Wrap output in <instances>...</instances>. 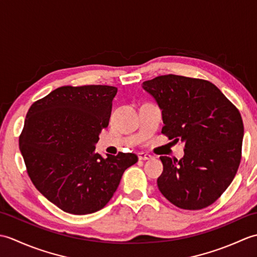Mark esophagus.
Here are the masks:
<instances>
[{
    "label": "esophagus",
    "mask_w": 257,
    "mask_h": 257,
    "mask_svg": "<svg viewBox=\"0 0 257 257\" xmlns=\"http://www.w3.org/2000/svg\"><path fill=\"white\" fill-rule=\"evenodd\" d=\"M138 158L139 160H150L154 157L149 154H146V152H140V154H138Z\"/></svg>",
    "instance_id": "esophagus-1"
}]
</instances>
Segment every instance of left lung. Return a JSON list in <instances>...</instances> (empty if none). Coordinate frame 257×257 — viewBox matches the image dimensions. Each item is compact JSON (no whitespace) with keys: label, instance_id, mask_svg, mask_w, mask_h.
<instances>
[{"label":"left lung","instance_id":"obj_1","mask_svg":"<svg viewBox=\"0 0 257 257\" xmlns=\"http://www.w3.org/2000/svg\"><path fill=\"white\" fill-rule=\"evenodd\" d=\"M143 88L162 110L161 133L184 143L180 160L160 157V192L184 210L214 203L233 181L241 162V113L207 80L170 74L144 81Z\"/></svg>","mask_w":257,"mask_h":257}]
</instances>
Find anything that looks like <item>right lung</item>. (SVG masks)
I'll use <instances>...</instances> for the list:
<instances>
[{
    "label": "right lung",
    "instance_id": "right-lung-1",
    "mask_svg": "<svg viewBox=\"0 0 257 257\" xmlns=\"http://www.w3.org/2000/svg\"><path fill=\"white\" fill-rule=\"evenodd\" d=\"M117 88L106 85L63 86L35 101L26 114L20 150L33 184L70 214L101 210L116 192L135 154H96L109 123Z\"/></svg>",
    "mask_w": 257,
    "mask_h": 257
}]
</instances>
